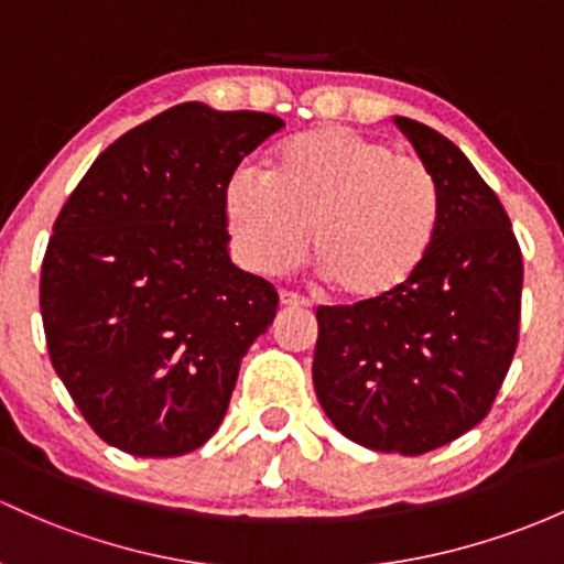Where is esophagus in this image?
<instances>
[{
    "label": "esophagus",
    "instance_id": "obj_1",
    "mask_svg": "<svg viewBox=\"0 0 564 564\" xmlns=\"http://www.w3.org/2000/svg\"><path fill=\"white\" fill-rule=\"evenodd\" d=\"M280 304L284 308H304V306H308V301H304L301 295L288 293V290H284V293H280Z\"/></svg>",
    "mask_w": 564,
    "mask_h": 564
}]
</instances>
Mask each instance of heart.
<instances>
[{
    "label": "heart",
    "mask_w": 564,
    "mask_h": 564,
    "mask_svg": "<svg viewBox=\"0 0 564 564\" xmlns=\"http://www.w3.org/2000/svg\"><path fill=\"white\" fill-rule=\"evenodd\" d=\"M241 260L282 274L312 258L338 299L377 306L427 263L441 226V187L422 161L344 126L288 139L269 177L239 166L223 193Z\"/></svg>",
    "instance_id": "b5f03b06"
}]
</instances>
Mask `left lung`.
Returning a JSON list of instances; mask_svg holds the SVG:
<instances>
[{"mask_svg": "<svg viewBox=\"0 0 564 564\" xmlns=\"http://www.w3.org/2000/svg\"><path fill=\"white\" fill-rule=\"evenodd\" d=\"M441 187V226L409 288L377 306H319L312 379L338 433L416 457L476 427L519 341L522 252L506 209L444 134L395 115Z\"/></svg>", "mask_w": 564, "mask_h": 564, "instance_id": "1", "label": "left lung"}]
</instances>
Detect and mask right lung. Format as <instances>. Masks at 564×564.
I'll list each match as a JSON object with an SVG mask.
<instances>
[{"label": "right lung", "mask_w": 564, "mask_h": 564, "mask_svg": "<svg viewBox=\"0 0 564 564\" xmlns=\"http://www.w3.org/2000/svg\"><path fill=\"white\" fill-rule=\"evenodd\" d=\"M276 115L185 101L115 139L66 198L42 260L47 352L101 441L180 457L215 435L274 284L228 256L223 193Z\"/></svg>", "instance_id": "right-lung-1"}]
</instances>
